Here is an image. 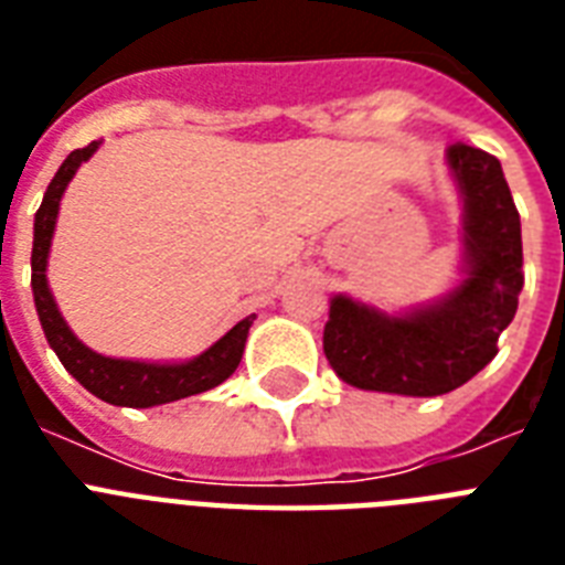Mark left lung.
<instances>
[{"label": "left lung", "mask_w": 565, "mask_h": 565, "mask_svg": "<svg viewBox=\"0 0 565 565\" xmlns=\"http://www.w3.org/2000/svg\"><path fill=\"white\" fill-rule=\"evenodd\" d=\"M448 167L463 195V273L455 290L404 317L331 299L322 349L345 384L398 395H443L499 354L513 322L522 273V225L499 158L457 143Z\"/></svg>", "instance_id": "obj_1"}]
</instances>
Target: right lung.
Returning a JSON list of instances; mask_svg holds the SVG:
<instances>
[{"label": "right lung", "instance_id": "1", "mask_svg": "<svg viewBox=\"0 0 565 565\" xmlns=\"http://www.w3.org/2000/svg\"><path fill=\"white\" fill-rule=\"evenodd\" d=\"M99 143L93 140L84 149L66 154L55 179L49 181L43 204H40L38 216H34V248H31V290H34V308H38L40 326L46 334L49 345L55 349L57 361L64 363V370L84 386L90 390L96 398L119 407H154V404L179 402L188 395L204 393L220 386L231 372L239 366L243 349H246L248 328L255 313L239 319L237 326L231 328L228 334L216 340V343L202 352L193 361L184 363H143V361H119V358H105V354L93 352L70 331V326L61 317L52 292L46 284V260L49 246H52V234H55L57 222V204L64 195L66 184L73 181L75 170L82 167Z\"/></svg>", "mask_w": 565, "mask_h": 565}]
</instances>
